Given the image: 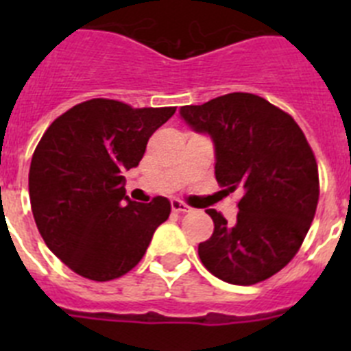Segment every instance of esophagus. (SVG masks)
<instances>
[{
	"instance_id": "esophagus-1",
	"label": "esophagus",
	"mask_w": 351,
	"mask_h": 351,
	"mask_svg": "<svg viewBox=\"0 0 351 351\" xmlns=\"http://www.w3.org/2000/svg\"><path fill=\"white\" fill-rule=\"evenodd\" d=\"M170 206H172L173 213H188V210H190V207L186 206V204H182L181 200H172Z\"/></svg>"
}]
</instances>
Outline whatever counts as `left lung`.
I'll use <instances>...</instances> for the list:
<instances>
[{"label": "left lung", "mask_w": 351, "mask_h": 351, "mask_svg": "<svg viewBox=\"0 0 351 351\" xmlns=\"http://www.w3.org/2000/svg\"><path fill=\"white\" fill-rule=\"evenodd\" d=\"M193 132L214 144V173L228 193L239 190L237 221L207 209L214 232L198 244L207 271L232 285H255L290 262L318 204L315 154L293 117L262 96L228 93L179 110Z\"/></svg>", "instance_id": "obj_1"}]
</instances>
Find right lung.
<instances>
[{
    "instance_id": "right-lung-1",
    "label": "right lung",
    "mask_w": 351,
    "mask_h": 351,
    "mask_svg": "<svg viewBox=\"0 0 351 351\" xmlns=\"http://www.w3.org/2000/svg\"><path fill=\"white\" fill-rule=\"evenodd\" d=\"M173 112L95 98L43 133L29 167L31 210L49 250L73 272L93 281L126 274L169 219V198L133 202L123 172L138 165L149 137Z\"/></svg>"
}]
</instances>
